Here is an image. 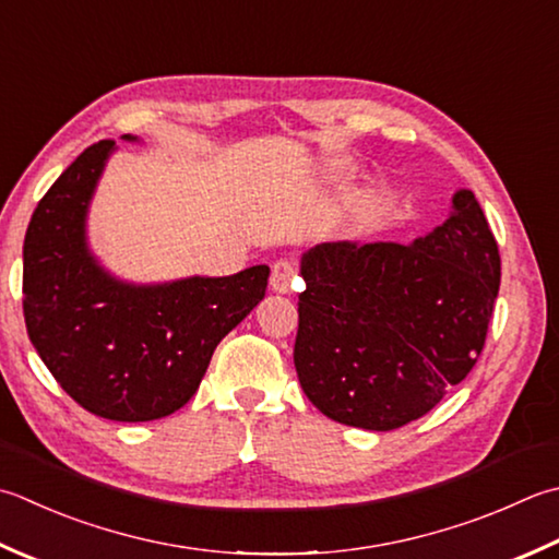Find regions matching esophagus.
Returning a JSON list of instances; mask_svg holds the SVG:
<instances>
[{"label":"esophagus","mask_w":559,"mask_h":559,"mask_svg":"<svg viewBox=\"0 0 559 559\" xmlns=\"http://www.w3.org/2000/svg\"><path fill=\"white\" fill-rule=\"evenodd\" d=\"M271 288L276 293H290L300 288V281L295 276L290 261H276V264L271 266Z\"/></svg>","instance_id":"34e87169"}]
</instances>
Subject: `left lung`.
Here are the masks:
<instances>
[{
	"mask_svg": "<svg viewBox=\"0 0 559 559\" xmlns=\"http://www.w3.org/2000/svg\"><path fill=\"white\" fill-rule=\"evenodd\" d=\"M412 245L324 242L300 261L295 370L324 417L392 431L477 364L499 293L497 239L475 193Z\"/></svg>",
	"mask_w": 559,
	"mask_h": 559,
	"instance_id": "1",
	"label": "left lung"
}]
</instances>
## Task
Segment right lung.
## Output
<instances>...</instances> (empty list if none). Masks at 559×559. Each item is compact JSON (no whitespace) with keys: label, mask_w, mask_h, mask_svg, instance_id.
<instances>
[{"label":"right lung","mask_w":559,"mask_h":559,"mask_svg":"<svg viewBox=\"0 0 559 559\" xmlns=\"http://www.w3.org/2000/svg\"><path fill=\"white\" fill-rule=\"evenodd\" d=\"M114 152V140L86 147L33 211L24 317L31 344L76 404L111 421H152L193 397L215 346L264 300L271 269L169 283L116 278L86 239V215Z\"/></svg>","instance_id":"obj_1"}]
</instances>
